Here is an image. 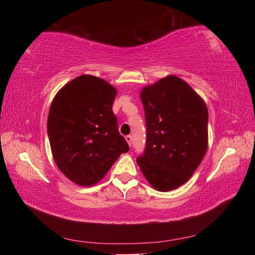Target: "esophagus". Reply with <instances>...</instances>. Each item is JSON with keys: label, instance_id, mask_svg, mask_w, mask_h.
<instances>
[{"label": "esophagus", "instance_id": "1", "mask_svg": "<svg viewBox=\"0 0 255 255\" xmlns=\"http://www.w3.org/2000/svg\"><path fill=\"white\" fill-rule=\"evenodd\" d=\"M126 140H127V143L129 144V146H131V141H132L131 135H127V136H126Z\"/></svg>", "mask_w": 255, "mask_h": 255}]
</instances>
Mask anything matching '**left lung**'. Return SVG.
<instances>
[{
  "label": "left lung",
  "mask_w": 255,
  "mask_h": 255,
  "mask_svg": "<svg viewBox=\"0 0 255 255\" xmlns=\"http://www.w3.org/2000/svg\"><path fill=\"white\" fill-rule=\"evenodd\" d=\"M146 145L137 157L141 172L158 191L187 182L208 146V110L202 99L178 76L169 75L140 93Z\"/></svg>",
  "instance_id": "8db88e82"
}]
</instances>
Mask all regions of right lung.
<instances>
[{
	"label": "right lung",
	"instance_id": "add662e5",
	"mask_svg": "<svg viewBox=\"0 0 255 255\" xmlns=\"http://www.w3.org/2000/svg\"><path fill=\"white\" fill-rule=\"evenodd\" d=\"M116 94L105 80L81 75L59 90L51 103L47 120L51 152L58 169L76 184L99 182L129 150L112 111Z\"/></svg>",
	"mask_w": 255,
	"mask_h": 255
}]
</instances>
